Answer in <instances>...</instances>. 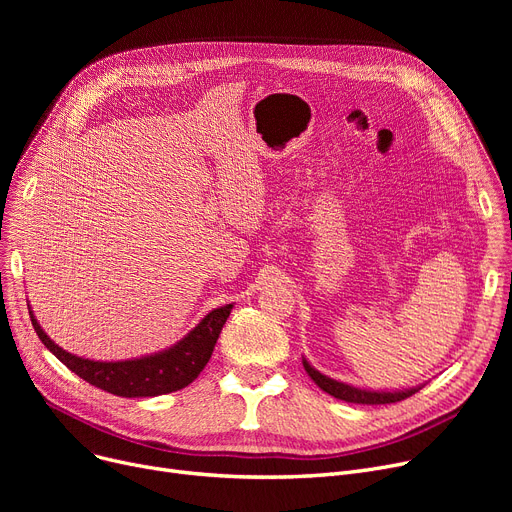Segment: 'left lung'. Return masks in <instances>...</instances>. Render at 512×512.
<instances>
[{
	"instance_id": "1",
	"label": "left lung",
	"mask_w": 512,
	"mask_h": 512,
	"mask_svg": "<svg viewBox=\"0 0 512 512\" xmlns=\"http://www.w3.org/2000/svg\"><path fill=\"white\" fill-rule=\"evenodd\" d=\"M303 367L309 373V378L324 390L330 396L338 398V400H346V402H357V405H390V402H398L405 400L409 396H413L415 392H419L425 384L413 386V388H402V390H373V388H361V386H353L346 384L340 380L330 378V375L317 371L307 357H303Z\"/></svg>"
}]
</instances>
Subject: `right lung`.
<instances>
[{"instance_id": "1", "label": "right lung", "mask_w": 512, "mask_h": 512, "mask_svg": "<svg viewBox=\"0 0 512 512\" xmlns=\"http://www.w3.org/2000/svg\"><path fill=\"white\" fill-rule=\"evenodd\" d=\"M232 307L234 303L211 309L193 330H188L164 351L122 361H95L72 355L45 334L31 305L29 315L39 340L49 348V353L56 355L78 378L116 396L145 398L176 392L197 378L211 359L213 346L220 338Z\"/></svg>"}]
</instances>
